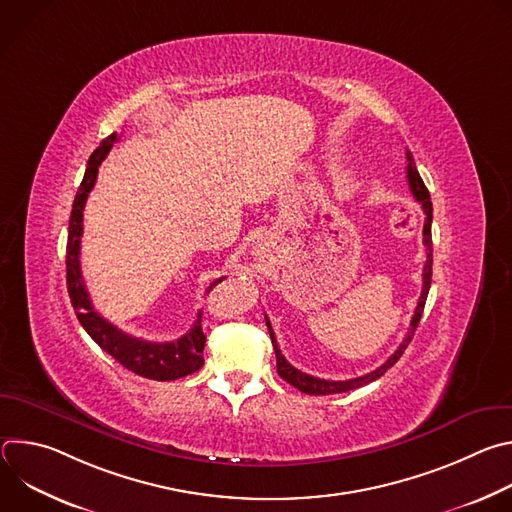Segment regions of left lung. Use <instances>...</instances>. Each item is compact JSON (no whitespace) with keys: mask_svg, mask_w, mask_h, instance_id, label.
<instances>
[{"mask_svg":"<svg viewBox=\"0 0 512 512\" xmlns=\"http://www.w3.org/2000/svg\"><path fill=\"white\" fill-rule=\"evenodd\" d=\"M407 182H409V188L415 196V200L421 204L423 208V214H425V225H423V245L427 249V261H425V267H423V289H421V296H419V302H417V308L413 312V318H411V328L405 336V340L399 344V348L387 358L385 364H381L379 369H375L373 373L369 375H362V377H356V379H348V381H326V379H318V377H312V375H306L302 371H298L296 367H291V364L285 360V356L281 354L279 346H277V340H275V334H273V328L269 324V318L265 316V322H267V328H269V336H271V344H273V350H275V358H277V373L283 381H287L289 385H294L296 389H300L302 393H308V395H334V393H346V391H352V389H358L362 385H369L373 381H377L379 377H383L393 364L403 356L407 344L411 342L413 338V332L421 320V314H423V308H425V300H427V294H429V285H431V265H433V249H431V218H433V208H431V198H429V192L415 168V162H413V156L411 152H407Z\"/></svg>","mask_w":512,"mask_h":512,"instance_id":"left-lung-1","label":"left lung"}]
</instances>
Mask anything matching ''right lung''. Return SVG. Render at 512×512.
Segmentation results:
<instances>
[{"instance_id":"1","label":"right lung","mask_w":512,"mask_h":512,"mask_svg":"<svg viewBox=\"0 0 512 512\" xmlns=\"http://www.w3.org/2000/svg\"><path fill=\"white\" fill-rule=\"evenodd\" d=\"M115 141H117V133H111L91 154L85 170V178L75 196V202H72L70 223H68V243H66V287H68L70 304L75 308L77 318L83 324V328L89 332V336L119 364H123L127 371L152 381H176L180 377L192 375L204 364L202 350H204L206 336L200 326L202 312H198V320L194 322V326L178 340H172V342L141 340L121 332L117 326H113L111 322H107L103 316L97 314L83 281L81 259H79L81 237H83V210H85L89 192L97 182L99 166L111 152ZM223 279L225 277L212 281L208 291Z\"/></svg>"}]
</instances>
